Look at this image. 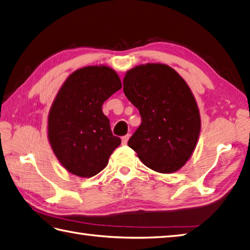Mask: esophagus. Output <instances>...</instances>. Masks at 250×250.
<instances>
[{
  "label": "esophagus",
  "mask_w": 250,
  "mask_h": 250,
  "mask_svg": "<svg viewBox=\"0 0 250 250\" xmlns=\"http://www.w3.org/2000/svg\"><path fill=\"white\" fill-rule=\"evenodd\" d=\"M129 138H130V134H126V135H125V136H122V144H126L128 143V140H129Z\"/></svg>",
  "instance_id": "34e87169"
}]
</instances>
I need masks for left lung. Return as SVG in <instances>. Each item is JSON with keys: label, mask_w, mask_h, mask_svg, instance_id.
Instances as JSON below:
<instances>
[{"label": "left lung", "mask_w": 250, "mask_h": 250, "mask_svg": "<svg viewBox=\"0 0 250 250\" xmlns=\"http://www.w3.org/2000/svg\"><path fill=\"white\" fill-rule=\"evenodd\" d=\"M124 92L142 118L129 147L157 172L182 168L193 154L200 131L198 107L187 82L167 65L147 63L126 72Z\"/></svg>", "instance_id": "left-lung-1"}]
</instances>
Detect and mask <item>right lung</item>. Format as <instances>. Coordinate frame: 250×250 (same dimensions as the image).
Here are the masks:
<instances>
[{
    "mask_svg": "<svg viewBox=\"0 0 250 250\" xmlns=\"http://www.w3.org/2000/svg\"><path fill=\"white\" fill-rule=\"evenodd\" d=\"M121 86L111 68L89 66L71 73L58 92L48 115V140L70 173L82 178L97 174L120 145L102 106Z\"/></svg>",
    "mask_w": 250,
    "mask_h": 250,
    "instance_id": "obj_1",
    "label": "right lung"
}]
</instances>
